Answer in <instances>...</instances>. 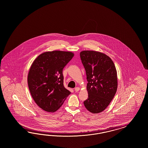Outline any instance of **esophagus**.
I'll use <instances>...</instances> for the list:
<instances>
[{"label": "esophagus", "mask_w": 148, "mask_h": 148, "mask_svg": "<svg viewBox=\"0 0 148 148\" xmlns=\"http://www.w3.org/2000/svg\"><path fill=\"white\" fill-rule=\"evenodd\" d=\"M80 90V88L79 87H76V88H75V91L76 92H78L79 90Z\"/></svg>", "instance_id": "34e87169"}]
</instances>
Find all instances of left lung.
<instances>
[{
  "mask_svg": "<svg viewBox=\"0 0 148 148\" xmlns=\"http://www.w3.org/2000/svg\"><path fill=\"white\" fill-rule=\"evenodd\" d=\"M80 55L88 81V98L84 103L90 112L98 113L108 107L116 93V68L111 58L102 53L85 50Z\"/></svg>",
  "mask_w": 148,
  "mask_h": 148,
  "instance_id": "8db88e82",
  "label": "left lung"
}]
</instances>
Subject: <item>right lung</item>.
<instances>
[{
	"instance_id": "right-lung-1",
	"label": "right lung",
	"mask_w": 148,
	"mask_h": 148,
	"mask_svg": "<svg viewBox=\"0 0 148 148\" xmlns=\"http://www.w3.org/2000/svg\"><path fill=\"white\" fill-rule=\"evenodd\" d=\"M73 56L69 51H48L32 63L27 76L29 88L35 102L45 111H56L71 94L63 86L62 71Z\"/></svg>"
}]
</instances>
